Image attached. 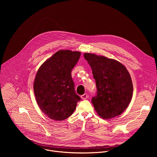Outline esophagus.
<instances>
[{"mask_svg": "<svg viewBox=\"0 0 157 157\" xmlns=\"http://www.w3.org/2000/svg\"><path fill=\"white\" fill-rule=\"evenodd\" d=\"M88 94H83L82 95H81V98H82V99H83V100H85V99H86L87 98H88Z\"/></svg>", "mask_w": 157, "mask_h": 157, "instance_id": "obj_1", "label": "esophagus"}]
</instances>
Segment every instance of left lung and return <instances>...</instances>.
Segmentation results:
<instances>
[{
    "label": "left lung",
    "instance_id": "left-lung-1",
    "mask_svg": "<svg viewBox=\"0 0 157 157\" xmlns=\"http://www.w3.org/2000/svg\"><path fill=\"white\" fill-rule=\"evenodd\" d=\"M92 70L97 89L92 103L103 119L120 115L128 108L133 94L131 75L120 62L94 54L85 53Z\"/></svg>",
    "mask_w": 157,
    "mask_h": 157
}]
</instances>
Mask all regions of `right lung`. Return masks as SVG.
<instances>
[{
	"mask_svg": "<svg viewBox=\"0 0 157 157\" xmlns=\"http://www.w3.org/2000/svg\"><path fill=\"white\" fill-rule=\"evenodd\" d=\"M81 52L60 50L39 69L34 91L41 111L51 120L62 121L71 116L81 98L74 90L71 71Z\"/></svg>",
	"mask_w": 157,
	"mask_h": 157,
	"instance_id": "obj_1",
	"label": "right lung"
}]
</instances>
